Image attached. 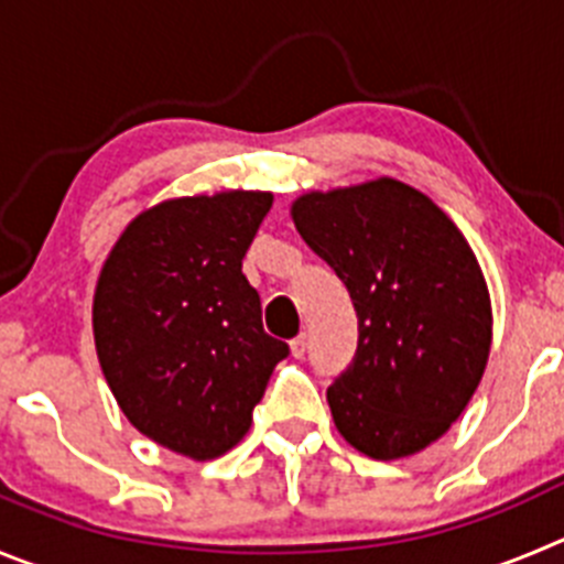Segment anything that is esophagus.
Listing matches in <instances>:
<instances>
[{
  "label": "esophagus",
  "mask_w": 564,
  "mask_h": 564,
  "mask_svg": "<svg viewBox=\"0 0 564 564\" xmlns=\"http://www.w3.org/2000/svg\"><path fill=\"white\" fill-rule=\"evenodd\" d=\"M289 347H292V356H294V359H303V356H306V350H308L306 334L294 336V339L289 341Z\"/></svg>",
  "instance_id": "1"
}]
</instances>
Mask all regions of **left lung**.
Wrapping results in <instances>:
<instances>
[{
	"mask_svg": "<svg viewBox=\"0 0 564 564\" xmlns=\"http://www.w3.org/2000/svg\"><path fill=\"white\" fill-rule=\"evenodd\" d=\"M292 219L359 317L354 361L328 387L336 429L370 459L429 448L470 403L492 345L470 245L445 210L394 177L303 194Z\"/></svg>",
	"mask_w": 564,
	"mask_h": 564,
	"instance_id": "8db88e82",
	"label": "left lung"
}]
</instances>
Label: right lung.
Segmentation results:
<instances>
[{"label":"right lung","instance_id":"add662e5","mask_svg":"<svg viewBox=\"0 0 564 564\" xmlns=\"http://www.w3.org/2000/svg\"><path fill=\"white\" fill-rule=\"evenodd\" d=\"M270 208V192L166 199L124 228L99 272L94 341L105 381L141 434L188 459L234 448L289 356L241 272Z\"/></svg>","mask_w":564,"mask_h":564}]
</instances>
